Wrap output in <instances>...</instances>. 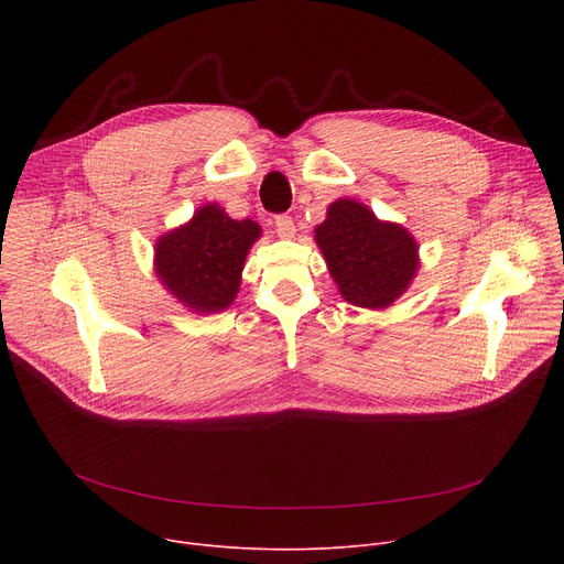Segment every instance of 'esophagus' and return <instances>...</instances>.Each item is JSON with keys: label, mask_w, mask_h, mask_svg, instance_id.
<instances>
[{"label": "esophagus", "mask_w": 564, "mask_h": 564, "mask_svg": "<svg viewBox=\"0 0 564 564\" xmlns=\"http://www.w3.org/2000/svg\"><path fill=\"white\" fill-rule=\"evenodd\" d=\"M274 228H276L279 237H283V240H290V237L294 235V221H292V217H288V215H279V217L274 219Z\"/></svg>", "instance_id": "esophagus-1"}]
</instances>
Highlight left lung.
<instances>
[{
    "label": "left lung",
    "mask_w": 564,
    "mask_h": 564,
    "mask_svg": "<svg viewBox=\"0 0 564 564\" xmlns=\"http://www.w3.org/2000/svg\"><path fill=\"white\" fill-rule=\"evenodd\" d=\"M317 247L340 294L364 308H387L411 283L419 247L398 224L379 221L366 205L340 198L315 228Z\"/></svg>",
    "instance_id": "8db88e82"
}]
</instances>
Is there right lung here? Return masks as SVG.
Listing matches in <instances>:
<instances>
[{
  "label": "right lung",
  "instance_id": "obj_1",
  "mask_svg": "<svg viewBox=\"0 0 564 564\" xmlns=\"http://www.w3.org/2000/svg\"><path fill=\"white\" fill-rule=\"evenodd\" d=\"M258 235L256 221H235L219 205H205L187 226L160 237L158 276L189 308L217 313L235 300L247 251Z\"/></svg>",
  "mask_w": 564,
  "mask_h": 564
}]
</instances>
